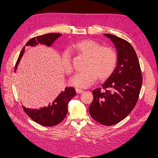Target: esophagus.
I'll return each mask as SVG.
<instances>
[{
  "instance_id": "esophagus-1",
  "label": "esophagus",
  "mask_w": 158,
  "mask_h": 158,
  "mask_svg": "<svg viewBox=\"0 0 158 158\" xmlns=\"http://www.w3.org/2000/svg\"><path fill=\"white\" fill-rule=\"evenodd\" d=\"M76 92L77 94H81L83 92V90L79 89V88H76Z\"/></svg>"
}]
</instances>
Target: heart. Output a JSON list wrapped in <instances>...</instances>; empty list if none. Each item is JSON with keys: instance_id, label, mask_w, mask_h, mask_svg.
<instances>
[{"instance_id": "heart-1", "label": "heart", "mask_w": 158, "mask_h": 158, "mask_svg": "<svg viewBox=\"0 0 158 158\" xmlns=\"http://www.w3.org/2000/svg\"><path fill=\"white\" fill-rule=\"evenodd\" d=\"M73 48L79 54L88 58L83 72L73 77L70 83L77 88H88L94 83L97 78L105 80L112 75L117 64V54L114 48L103 46L101 43L92 39L77 41ZM62 64L64 70L68 75L73 72L72 59L69 51L62 55Z\"/></svg>"}]
</instances>
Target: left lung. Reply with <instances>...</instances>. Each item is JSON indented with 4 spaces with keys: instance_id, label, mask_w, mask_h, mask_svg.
<instances>
[{
    "instance_id": "1",
    "label": "left lung",
    "mask_w": 158,
    "mask_h": 158,
    "mask_svg": "<svg viewBox=\"0 0 158 158\" xmlns=\"http://www.w3.org/2000/svg\"><path fill=\"white\" fill-rule=\"evenodd\" d=\"M117 51V66L102 85L105 91H92L94 100L89 107L90 115L105 126L119 123L129 115L138 101L143 76L135 50L130 43L118 36L105 34Z\"/></svg>"
}]
</instances>
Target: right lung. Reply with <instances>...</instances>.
I'll use <instances>...</instances> for the list:
<instances>
[{
  "instance_id": "obj_1",
  "label": "right lung",
  "mask_w": 158,
  "mask_h": 158,
  "mask_svg": "<svg viewBox=\"0 0 158 158\" xmlns=\"http://www.w3.org/2000/svg\"><path fill=\"white\" fill-rule=\"evenodd\" d=\"M60 33H49L33 37L26 43V46L35 47L38 44H43L51 46L52 43L61 36ZM24 52V48L20 52L19 56L15 64V70L21 59ZM76 95L75 89L73 87L65 88L64 92H61L59 96L54 100L51 105L40 109H30L23 106L25 113L34 121L43 126L52 127L58 125L65 118L68 112V104L74 96Z\"/></svg>"
}]
</instances>
